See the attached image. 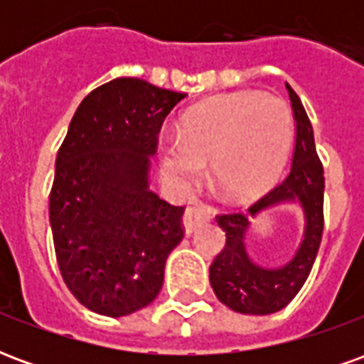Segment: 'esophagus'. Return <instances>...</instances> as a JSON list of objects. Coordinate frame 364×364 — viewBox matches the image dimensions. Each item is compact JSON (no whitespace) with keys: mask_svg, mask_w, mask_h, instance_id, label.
I'll use <instances>...</instances> for the list:
<instances>
[{"mask_svg":"<svg viewBox=\"0 0 364 364\" xmlns=\"http://www.w3.org/2000/svg\"><path fill=\"white\" fill-rule=\"evenodd\" d=\"M213 218L210 214V208H206L203 205H193L189 206L185 214H183V226H185V232L187 234H193L198 226H203L206 222Z\"/></svg>","mask_w":364,"mask_h":364,"instance_id":"34e87169","label":"esophagus"}]
</instances>
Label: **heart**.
<instances>
[{
	"mask_svg": "<svg viewBox=\"0 0 364 364\" xmlns=\"http://www.w3.org/2000/svg\"><path fill=\"white\" fill-rule=\"evenodd\" d=\"M292 114L281 97L237 91L185 112L179 134L161 136V166L179 187H193L210 161L218 189L245 198L265 189L287 161Z\"/></svg>",
	"mask_w": 364,
	"mask_h": 364,
	"instance_id": "1",
	"label": "heart"
}]
</instances>
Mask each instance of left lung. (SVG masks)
I'll return each mask as SVG.
<instances>
[{"instance_id":"obj_1","label":"left lung","mask_w":364,"mask_h":364,"mask_svg":"<svg viewBox=\"0 0 364 364\" xmlns=\"http://www.w3.org/2000/svg\"><path fill=\"white\" fill-rule=\"evenodd\" d=\"M290 103L296 120V146L289 175L267 195L250 206V213L218 214L216 222L226 232V245L210 265V284L222 304L242 314H273L282 310L308 279L318 255L323 232V166H321L312 122L306 114L300 97L287 83ZM298 200L305 208V242L297 255L281 269H263L245 253L243 237L249 225V214L282 202Z\"/></svg>"}]
</instances>
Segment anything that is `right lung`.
<instances>
[{
  "label": "right lung",
  "instance_id": "1",
  "mask_svg": "<svg viewBox=\"0 0 364 364\" xmlns=\"http://www.w3.org/2000/svg\"><path fill=\"white\" fill-rule=\"evenodd\" d=\"M185 93L117 77L85 97L56 158L50 226L62 279L85 308L119 318L154 302L185 206L148 189L166 117Z\"/></svg>",
  "mask_w": 364,
  "mask_h": 364
}]
</instances>
